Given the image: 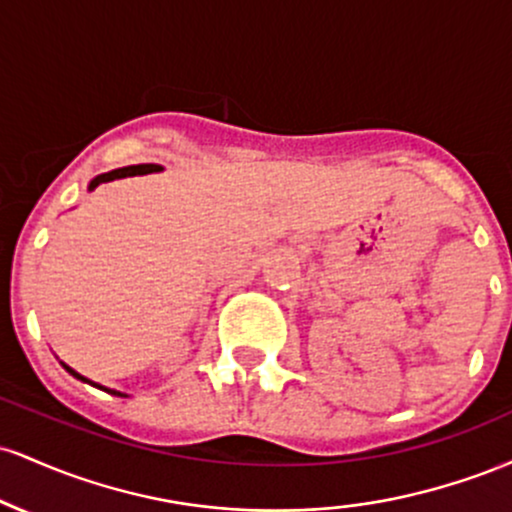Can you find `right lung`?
<instances>
[{"label": "right lung", "mask_w": 512, "mask_h": 512, "mask_svg": "<svg viewBox=\"0 0 512 512\" xmlns=\"http://www.w3.org/2000/svg\"><path fill=\"white\" fill-rule=\"evenodd\" d=\"M161 166H156V163H139V166H127V168H117V170H110V173H101V175H96V178H93L91 182H88V192L91 190H96L98 185H101V182H110V180H117V178H132V175H146V173H161ZM64 366V370H67L69 375H74L76 380H81V383H88V385H93V387H98V390H105V392H110V395H117V397H127L125 392H117V390H108V387H103V385H98V383H93V380H88V378H84V375L81 373H76L74 368H69L67 363H62Z\"/></svg>", "instance_id": "1"}]
</instances>
